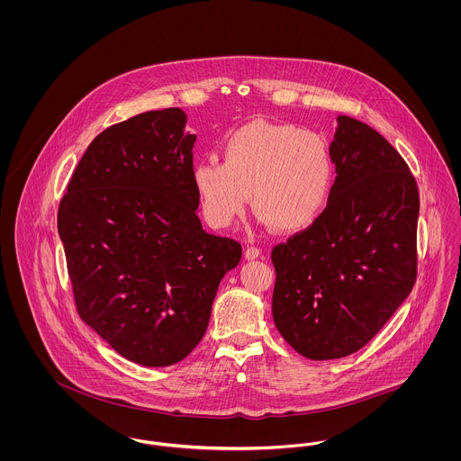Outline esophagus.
I'll list each match as a JSON object with an SVG mask.
<instances>
[{"instance_id": "esophagus-1", "label": "esophagus", "mask_w": 461, "mask_h": 461, "mask_svg": "<svg viewBox=\"0 0 461 461\" xmlns=\"http://www.w3.org/2000/svg\"><path fill=\"white\" fill-rule=\"evenodd\" d=\"M259 256H261V250L258 248H248V250H246V258L248 259H256Z\"/></svg>"}]
</instances>
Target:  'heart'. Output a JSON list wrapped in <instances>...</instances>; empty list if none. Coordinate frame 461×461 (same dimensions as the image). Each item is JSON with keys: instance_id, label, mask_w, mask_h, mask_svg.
<instances>
[{"instance_id": "b5f03b06", "label": "heart", "mask_w": 461, "mask_h": 461, "mask_svg": "<svg viewBox=\"0 0 461 461\" xmlns=\"http://www.w3.org/2000/svg\"><path fill=\"white\" fill-rule=\"evenodd\" d=\"M193 182L205 219L230 228L250 205L267 224L300 231L324 212L335 185L330 142L296 124L252 121L222 143V161L202 159Z\"/></svg>"}]
</instances>
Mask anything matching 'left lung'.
Returning <instances> with one entry per match:
<instances>
[{"instance_id": "1", "label": "left lung", "mask_w": 461, "mask_h": 461, "mask_svg": "<svg viewBox=\"0 0 461 461\" xmlns=\"http://www.w3.org/2000/svg\"><path fill=\"white\" fill-rule=\"evenodd\" d=\"M335 185L324 212L272 250V314L309 359L353 355L411 294L420 191L407 163L368 124L337 117Z\"/></svg>"}]
</instances>
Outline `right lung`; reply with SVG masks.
I'll return each instance as SVG.
<instances>
[{
  "mask_svg": "<svg viewBox=\"0 0 461 461\" xmlns=\"http://www.w3.org/2000/svg\"><path fill=\"white\" fill-rule=\"evenodd\" d=\"M185 121L165 108L106 128L58 211L80 318L143 366L174 365L200 344L219 283L242 258L237 240L200 222Z\"/></svg>",
  "mask_w": 461,
  "mask_h": 461,
  "instance_id": "obj_1",
  "label": "right lung"
}]
</instances>
